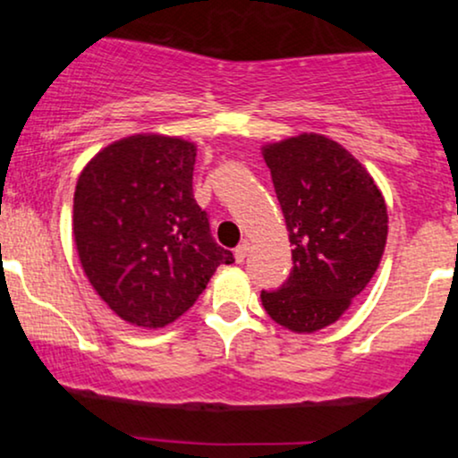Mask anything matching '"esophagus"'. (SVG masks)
I'll list each match as a JSON object with an SVG mask.
<instances>
[{
  "mask_svg": "<svg viewBox=\"0 0 458 458\" xmlns=\"http://www.w3.org/2000/svg\"><path fill=\"white\" fill-rule=\"evenodd\" d=\"M247 254H250V243H247V241H243V243H241V245L234 250V259H236V262H245Z\"/></svg>",
  "mask_w": 458,
  "mask_h": 458,
  "instance_id": "34e87169",
  "label": "esophagus"
}]
</instances>
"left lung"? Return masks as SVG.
Segmentation results:
<instances>
[{"mask_svg": "<svg viewBox=\"0 0 458 458\" xmlns=\"http://www.w3.org/2000/svg\"><path fill=\"white\" fill-rule=\"evenodd\" d=\"M293 245V269L262 308L295 334L335 323L379 269L387 207L368 170L318 133L262 146Z\"/></svg>", "mask_w": 458, "mask_h": 458, "instance_id": "left-lung-1", "label": "left lung"}]
</instances>
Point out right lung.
Segmentation results:
<instances>
[{
	"label": "right lung",
	"mask_w": 458,
	"mask_h": 458,
	"mask_svg": "<svg viewBox=\"0 0 458 458\" xmlns=\"http://www.w3.org/2000/svg\"><path fill=\"white\" fill-rule=\"evenodd\" d=\"M196 144L138 133L98 150L77 178L72 236L97 295L135 327L185 314L233 251L193 198Z\"/></svg>",
	"instance_id": "right-lung-1"
}]
</instances>
